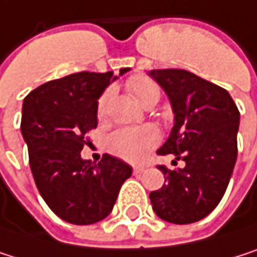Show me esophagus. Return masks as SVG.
<instances>
[{
    "mask_svg": "<svg viewBox=\"0 0 257 257\" xmlns=\"http://www.w3.org/2000/svg\"><path fill=\"white\" fill-rule=\"evenodd\" d=\"M145 170H146V169H145L143 166H134V173H136V175H142Z\"/></svg>",
    "mask_w": 257,
    "mask_h": 257,
    "instance_id": "esophagus-1",
    "label": "esophagus"
}]
</instances>
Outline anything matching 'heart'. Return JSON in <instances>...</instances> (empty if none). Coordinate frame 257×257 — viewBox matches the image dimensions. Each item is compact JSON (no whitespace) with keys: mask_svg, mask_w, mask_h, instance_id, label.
Segmentation results:
<instances>
[{"mask_svg":"<svg viewBox=\"0 0 257 257\" xmlns=\"http://www.w3.org/2000/svg\"><path fill=\"white\" fill-rule=\"evenodd\" d=\"M126 88L143 106L155 105L161 97L160 85L146 76H131L126 81ZM111 97V90H105L96 102V114L99 118L106 115L108 102ZM160 133L154 126H140V127H124L115 131L108 139L109 151L118 158L130 163H142L148 158L149 152L158 145Z\"/></svg>","mask_w":257,"mask_h":257,"instance_id":"b5f03b06","label":"heart"}]
</instances>
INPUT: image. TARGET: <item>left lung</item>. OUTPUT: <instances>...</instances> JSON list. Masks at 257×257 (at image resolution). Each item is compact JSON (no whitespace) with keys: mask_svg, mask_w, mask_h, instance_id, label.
Wrapping results in <instances>:
<instances>
[{"mask_svg":"<svg viewBox=\"0 0 257 257\" xmlns=\"http://www.w3.org/2000/svg\"><path fill=\"white\" fill-rule=\"evenodd\" d=\"M149 75L166 90L175 112L172 134L158 154L185 161L181 170L158 166L166 182L149 199L160 218L196 223L227 190L238 157L239 111L227 90L188 70L158 69Z\"/></svg>","mask_w":257,"mask_h":257,"instance_id":"left-lung-1","label":"left lung"}]
</instances>
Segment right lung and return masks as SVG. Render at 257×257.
Here are the masks:
<instances>
[{"label":"right lung","instance_id":"add662e5","mask_svg":"<svg viewBox=\"0 0 257 257\" xmlns=\"http://www.w3.org/2000/svg\"><path fill=\"white\" fill-rule=\"evenodd\" d=\"M130 69H121L120 75ZM112 72H78L48 81L24 99L21 130L36 187L61 220L85 226L112 211L131 166L108 154L97 164L81 158L96 130V102Z\"/></svg>","mask_w":257,"mask_h":257}]
</instances>
